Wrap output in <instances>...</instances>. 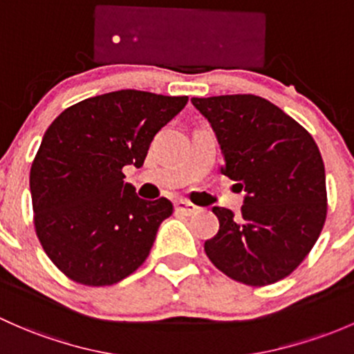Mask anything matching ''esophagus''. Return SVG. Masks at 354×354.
Wrapping results in <instances>:
<instances>
[{
	"instance_id": "esophagus-1",
	"label": "esophagus",
	"mask_w": 354,
	"mask_h": 354,
	"mask_svg": "<svg viewBox=\"0 0 354 354\" xmlns=\"http://www.w3.org/2000/svg\"><path fill=\"white\" fill-rule=\"evenodd\" d=\"M196 210H198V208H196L195 205H192V203H188V202H183V200L176 203V212H180V214H183V215H193Z\"/></svg>"
}]
</instances>
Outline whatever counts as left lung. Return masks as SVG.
<instances>
[{"instance_id":"left-lung-1","label":"left lung","mask_w":354,"mask_h":354,"mask_svg":"<svg viewBox=\"0 0 354 354\" xmlns=\"http://www.w3.org/2000/svg\"><path fill=\"white\" fill-rule=\"evenodd\" d=\"M221 144L222 173L244 189L239 217L214 207L217 236L205 243L215 268L239 283L283 280L307 258L327 215L326 171L310 133L254 95L192 98Z\"/></svg>"}]
</instances>
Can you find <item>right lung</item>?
<instances>
[{
	"label": "right lung",
	"mask_w": 354,
	"mask_h": 354,
	"mask_svg": "<svg viewBox=\"0 0 354 354\" xmlns=\"http://www.w3.org/2000/svg\"><path fill=\"white\" fill-rule=\"evenodd\" d=\"M188 96L122 89L69 106L44 133L30 167L33 225L44 251L69 280L109 286L149 256L173 203L149 202L125 183L152 137Z\"/></svg>",
	"instance_id": "obj_1"
}]
</instances>
